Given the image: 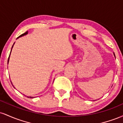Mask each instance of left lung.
Returning <instances> with one entry per match:
<instances>
[{
    "instance_id": "8db88e82",
    "label": "left lung",
    "mask_w": 123,
    "mask_h": 123,
    "mask_svg": "<svg viewBox=\"0 0 123 123\" xmlns=\"http://www.w3.org/2000/svg\"><path fill=\"white\" fill-rule=\"evenodd\" d=\"M114 55H115V54H114Z\"/></svg>"
}]
</instances>
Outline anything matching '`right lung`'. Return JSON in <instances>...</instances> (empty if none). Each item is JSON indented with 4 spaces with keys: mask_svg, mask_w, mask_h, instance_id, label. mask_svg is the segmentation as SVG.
Instances as JSON below:
<instances>
[{
    "mask_svg": "<svg viewBox=\"0 0 123 123\" xmlns=\"http://www.w3.org/2000/svg\"><path fill=\"white\" fill-rule=\"evenodd\" d=\"M28 34V31H26V32H25V33H23V34H22L21 35H20V36H19V37H17V39L18 38H19V37H22V36H24V35H27ZM13 44V45H14ZM13 45H12V47H13ZM11 51H12V50H11ZM10 54H11V52H10ZM10 55H9V57H8V61H9V58H10ZM11 83H12V81H11ZM12 86H13V85H12ZM26 96V95H25ZM28 97V98H33V97Z\"/></svg>",
    "mask_w": 123,
    "mask_h": 123,
    "instance_id": "1",
    "label": "right lung"
}]
</instances>
